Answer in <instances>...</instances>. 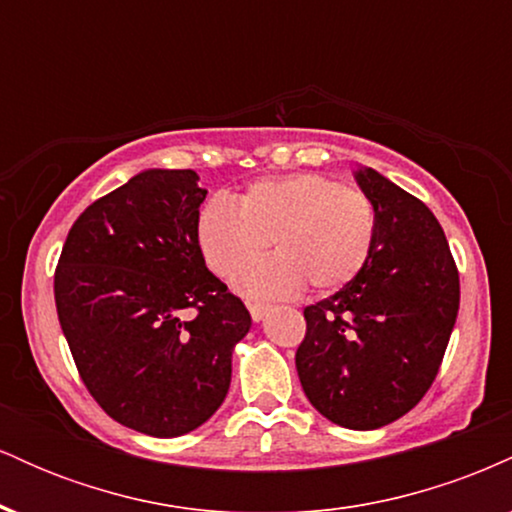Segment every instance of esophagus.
<instances>
[{"mask_svg": "<svg viewBox=\"0 0 512 512\" xmlns=\"http://www.w3.org/2000/svg\"><path fill=\"white\" fill-rule=\"evenodd\" d=\"M269 308H272V305H269V303H260V301H250L248 303V310H250L252 320H255V322H260L262 317L269 313Z\"/></svg>", "mask_w": 512, "mask_h": 512, "instance_id": "obj_1", "label": "esophagus"}]
</instances>
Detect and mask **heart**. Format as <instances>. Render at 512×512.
Segmentation results:
<instances>
[{"label": "heart", "mask_w": 512, "mask_h": 512, "mask_svg": "<svg viewBox=\"0 0 512 512\" xmlns=\"http://www.w3.org/2000/svg\"><path fill=\"white\" fill-rule=\"evenodd\" d=\"M269 239L277 255L253 263ZM197 243L214 274L228 279L241 269L236 289L250 298H286L303 284L332 291L349 284L368 262L375 207L366 192L327 175L264 178L238 197V207L226 197H211L199 211Z\"/></svg>", "instance_id": "b5f03b06"}]
</instances>
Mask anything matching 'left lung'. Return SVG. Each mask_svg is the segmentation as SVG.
Here are the masks:
<instances>
[{"instance_id": "1", "label": "left lung", "mask_w": 512, "mask_h": 512, "mask_svg": "<svg viewBox=\"0 0 512 512\" xmlns=\"http://www.w3.org/2000/svg\"><path fill=\"white\" fill-rule=\"evenodd\" d=\"M375 207L368 262L303 310L296 370L332 424L373 431L407 414L436 380L460 308V274L431 209L378 170L356 173Z\"/></svg>"}]
</instances>
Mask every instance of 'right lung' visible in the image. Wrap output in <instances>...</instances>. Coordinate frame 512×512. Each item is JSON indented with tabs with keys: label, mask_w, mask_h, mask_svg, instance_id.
I'll return each instance as SVG.
<instances>
[{
	"label": "right lung",
	"mask_w": 512,
	"mask_h": 512,
	"mask_svg": "<svg viewBox=\"0 0 512 512\" xmlns=\"http://www.w3.org/2000/svg\"><path fill=\"white\" fill-rule=\"evenodd\" d=\"M197 180L134 175L84 209L55 269L57 317L86 390L117 424L156 438L195 431L221 407L233 346L252 325L204 264Z\"/></svg>",
	"instance_id": "1"
}]
</instances>
